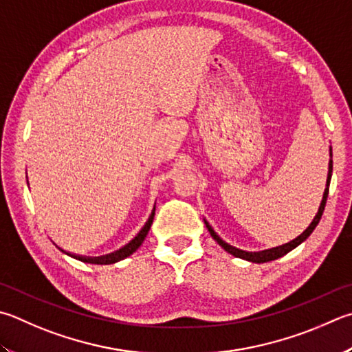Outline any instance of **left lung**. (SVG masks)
I'll return each mask as SVG.
<instances>
[{
	"mask_svg": "<svg viewBox=\"0 0 352 352\" xmlns=\"http://www.w3.org/2000/svg\"><path fill=\"white\" fill-rule=\"evenodd\" d=\"M329 155L332 158V149L329 151ZM331 175H332V160H329V170H328V180H327V189H324V194H323V200L320 203V208H318V212L317 215L314 217V220L311 221V225L306 228V231L303 234H300L297 239H294L292 241L286 243V245H282V246H277V248H272V249H266V251H261V252H246V251H241V249H237L234 248L231 245H228L226 241H223L219 235H217L214 232V229L210 228L209 223L204 220V225H206L209 234L212 235V239L219 243V245L225 249V251H228L229 254H232L234 257H239V258H243V260H249L252 261V263H266V261H271V260H276V258H280L283 257L285 254H287L289 251H292L294 248H297L300 243L305 241L306 239L309 237V235L312 234V231H314L316 226L318 225V221H320L322 215H323V210H324V206H327V198H328V192H329V183H331Z\"/></svg>",
	"mask_w": 352,
	"mask_h": 352,
	"instance_id": "left-lung-1",
	"label": "left lung"
}]
</instances>
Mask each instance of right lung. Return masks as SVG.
<instances>
[{
    "label": "right lung",
    "instance_id": "right-lung-1",
    "mask_svg": "<svg viewBox=\"0 0 352 352\" xmlns=\"http://www.w3.org/2000/svg\"><path fill=\"white\" fill-rule=\"evenodd\" d=\"M154 215H155V208H154V210H152L149 220L146 221V225L143 226L142 231H140V232L137 234V237L133 239L132 241L127 243V245H126L124 248H121V249H118V251H115V252H112V254L101 255V257H81V255H74V254H69V252H66V251H63L61 248H58V249H60V251L65 252V254L70 255V257H74V258L80 260V261H85V263H92V265H112V263H117V261L123 260V258H126V257H129L131 254L135 252L137 249L140 248V245H142V243L144 241L146 235H148L149 229H151L152 221H154Z\"/></svg>",
    "mask_w": 352,
    "mask_h": 352
}]
</instances>
